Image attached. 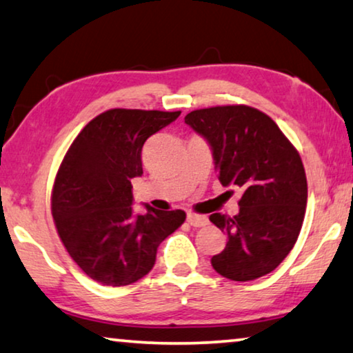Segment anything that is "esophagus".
Masks as SVG:
<instances>
[{
	"instance_id": "obj_1",
	"label": "esophagus",
	"mask_w": 353,
	"mask_h": 353,
	"mask_svg": "<svg viewBox=\"0 0 353 353\" xmlns=\"http://www.w3.org/2000/svg\"><path fill=\"white\" fill-rule=\"evenodd\" d=\"M187 222L192 225L194 228H199V227H204V225H208V219L204 217V215H196V214H188L187 215Z\"/></svg>"
}]
</instances>
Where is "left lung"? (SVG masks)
<instances>
[{
	"instance_id": "left-lung-1",
	"label": "left lung",
	"mask_w": 353,
	"mask_h": 353,
	"mask_svg": "<svg viewBox=\"0 0 353 353\" xmlns=\"http://www.w3.org/2000/svg\"><path fill=\"white\" fill-rule=\"evenodd\" d=\"M185 123L209 143L220 183L243 193L234 217H209L228 238L212 268L238 282L270 274L290 254L306 212L298 150L270 115L244 104L192 110Z\"/></svg>"
}]
</instances>
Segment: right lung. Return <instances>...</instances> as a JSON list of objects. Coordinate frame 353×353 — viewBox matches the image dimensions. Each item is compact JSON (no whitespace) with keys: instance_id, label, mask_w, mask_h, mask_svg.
Instances as JSON below:
<instances>
[{"instance_id":"add662e5","label":"right lung","mask_w":353,"mask_h":353,"mask_svg":"<svg viewBox=\"0 0 353 353\" xmlns=\"http://www.w3.org/2000/svg\"><path fill=\"white\" fill-rule=\"evenodd\" d=\"M181 115L110 109L72 141L57 172L52 215L63 245L85 274L103 285H130L155 265L157 249L185 212L145 206L133 214L131 179L143 174V147Z\"/></svg>"}]
</instances>
